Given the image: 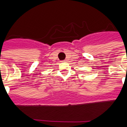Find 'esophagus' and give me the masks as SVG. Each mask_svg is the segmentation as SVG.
<instances>
[{"instance_id":"esophagus-1","label":"esophagus","mask_w":127,"mask_h":127,"mask_svg":"<svg viewBox=\"0 0 127 127\" xmlns=\"http://www.w3.org/2000/svg\"><path fill=\"white\" fill-rule=\"evenodd\" d=\"M66 61H67V59H65L63 61V62H66Z\"/></svg>"}]
</instances>
